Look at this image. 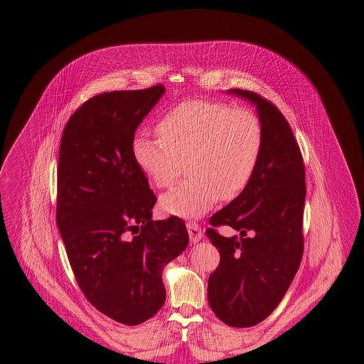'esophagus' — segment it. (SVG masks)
<instances>
[{
  "label": "esophagus",
  "mask_w": 364,
  "mask_h": 364,
  "mask_svg": "<svg viewBox=\"0 0 364 364\" xmlns=\"http://www.w3.org/2000/svg\"><path fill=\"white\" fill-rule=\"evenodd\" d=\"M186 228H188V232H189V237H191V242L196 244L203 238V231H202V228L199 227L198 223L188 221Z\"/></svg>",
  "instance_id": "34e87169"
}]
</instances>
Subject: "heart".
<instances>
[{
  "label": "heart",
  "mask_w": 364,
  "mask_h": 364,
  "mask_svg": "<svg viewBox=\"0 0 364 364\" xmlns=\"http://www.w3.org/2000/svg\"><path fill=\"white\" fill-rule=\"evenodd\" d=\"M159 137L137 134L133 156L159 189L169 188L188 162L191 175L161 198V208L179 217L208 213L220 198L240 196L251 183L263 149L259 116L247 107L191 100L168 109Z\"/></svg>",
  "instance_id": "obj_1"
}]
</instances>
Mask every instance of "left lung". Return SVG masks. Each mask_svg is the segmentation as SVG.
<instances>
[{
    "label": "left lung",
    "instance_id": "1",
    "mask_svg": "<svg viewBox=\"0 0 364 364\" xmlns=\"http://www.w3.org/2000/svg\"><path fill=\"white\" fill-rule=\"evenodd\" d=\"M257 105L263 126V149L247 189L210 218L206 231L220 252L208 277V304L227 325L248 328L279 306L291 284L304 252V161L282 112L245 90H230ZM230 225L242 237L227 239L215 226Z\"/></svg>",
    "mask_w": 364,
    "mask_h": 364
}]
</instances>
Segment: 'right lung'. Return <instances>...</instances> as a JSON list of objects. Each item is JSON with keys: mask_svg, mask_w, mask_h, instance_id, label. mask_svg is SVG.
Wrapping results in <instances>:
<instances>
[{"mask_svg": "<svg viewBox=\"0 0 364 364\" xmlns=\"http://www.w3.org/2000/svg\"><path fill=\"white\" fill-rule=\"evenodd\" d=\"M164 85L92 97L68 119L55 220L75 280L106 316L139 325L165 303L162 269L188 247L179 217L153 221L156 196L133 156L134 133Z\"/></svg>", "mask_w": 364, "mask_h": 364, "instance_id": "right-lung-1", "label": "right lung"}]
</instances>
